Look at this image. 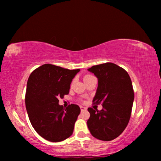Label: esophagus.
<instances>
[{"mask_svg": "<svg viewBox=\"0 0 161 161\" xmlns=\"http://www.w3.org/2000/svg\"><path fill=\"white\" fill-rule=\"evenodd\" d=\"M80 109H81V111H86L87 108L86 107H82V106H80Z\"/></svg>", "mask_w": 161, "mask_h": 161, "instance_id": "obj_1", "label": "esophagus"}]
</instances>
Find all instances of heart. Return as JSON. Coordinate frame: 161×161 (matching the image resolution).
<instances>
[{
  "label": "heart",
  "instance_id": "heart-1",
  "mask_svg": "<svg viewBox=\"0 0 161 161\" xmlns=\"http://www.w3.org/2000/svg\"><path fill=\"white\" fill-rule=\"evenodd\" d=\"M91 77H93V76H92V75H85V76L84 77V81H85L88 80V79H90V78H91Z\"/></svg>",
  "mask_w": 161,
  "mask_h": 161
}]
</instances>
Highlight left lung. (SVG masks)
<instances>
[{"label":"left lung","mask_w":161,"mask_h":161,"mask_svg":"<svg viewBox=\"0 0 161 161\" xmlns=\"http://www.w3.org/2000/svg\"><path fill=\"white\" fill-rule=\"evenodd\" d=\"M88 70L98 80L94 104L102 103L101 111L88 108V128L93 137L110 141L121 134L127 126L134 100L132 82L125 69L113 63L93 66Z\"/></svg>","instance_id":"1"}]
</instances>
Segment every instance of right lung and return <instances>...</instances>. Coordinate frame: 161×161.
<instances>
[{
	"mask_svg": "<svg viewBox=\"0 0 161 161\" xmlns=\"http://www.w3.org/2000/svg\"><path fill=\"white\" fill-rule=\"evenodd\" d=\"M80 70L46 64L30 75L25 99L26 110L33 128L47 141H63L73 134L80 108L71 104L64 108L59 104V98L68 94L73 79Z\"/></svg>",
	"mask_w": 161,
	"mask_h": 161,
	"instance_id": "1",
	"label": "right lung"
}]
</instances>
